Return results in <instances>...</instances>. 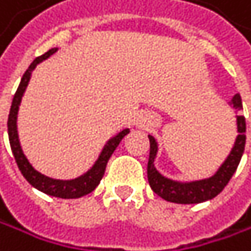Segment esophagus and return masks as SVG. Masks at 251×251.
<instances>
[{
    "label": "esophagus",
    "instance_id": "34e87169",
    "mask_svg": "<svg viewBox=\"0 0 251 251\" xmlns=\"http://www.w3.org/2000/svg\"><path fill=\"white\" fill-rule=\"evenodd\" d=\"M136 124L139 126V127H149L151 124H152V121H151V118L148 117V115H140L139 118H137V121H136Z\"/></svg>",
    "mask_w": 251,
    "mask_h": 251
}]
</instances>
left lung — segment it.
Here are the masks:
<instances>
[{"instance_id": "obj_1", "label": "left lung", "mask_w": 251, "mask_h": 251, "mask_svg": "<svg viewBox=\"0 0 251 251\" xmlns=\"http://www.w3.org/2000/svg\"><path fill=\"white\" fill-rule=\"evenodd\" d=\"M231 103L237 111L243 109L240 95H235L232 98ZM237 127H238V136H237V140L234 143V148H232L231 153L228 155V158L225 160V163L219 167L216 175L208 177V179H202V180H197V182H188V183L170 180V179L161 176L158 172H156V169L153 166V160L156 156L158 146H156L155 139L152 136H149L151 149H149V161H148V182H149L152 191L156 195L164 198L166 201L177 202V204H197V202L211 200L216 195L221 194L224 191V188L228 185V182L231 180L232 175L235 173V170L241 161L243 152H244L246 118L243 115L237 117Z\"/></svg>"}]
</instances>
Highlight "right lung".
<instances>
[{
    "mask_svg": "<svg viewBox=\"0 0 251 251\" xmlns=\"http://www.w3.org/2000/svg\"><path fill=\"white\" fill-rule=\"evenodd\" d=\"M53 53H56V49H51L49 50L47 53H44L43 56L37 57L32 63L29 65V68L26 69V72L23 74L22 76V81L17 87V91L13 98V102H11V108H10V114H8V123H7V127H8V140H10V146H11V152L14 155V160L17 163V167L20 170V173L23 175V177L32 185L34 188L40 189L41 192L47 194V195H51V197H57V198H79V197H84L87 194H90L91 191H95L96 186L100 183L103 175H105V169H106V164L111 158V155L114 153V151L117 149V146L120 145V142L123 140V137L126 134H128V128L123 130L121 133H118L115 137H112L103 148L99 160L96 161V164L93 166L84 176L78 177V179H74V180H56V179H50L41 173H38L32 166L29 164V161L26 160V156L20 148V143H19V136H17V111H19V105H20V100H22V96L26 90V85L29 82V78H30V74L35 69V66L46 60L47 57H50Z\"/></svg>",
    "mask_w": 251,
    "mask_h": 251,
    "instance_id": "right-lung-1",
    "label": "right lung"
}]
</instances>
